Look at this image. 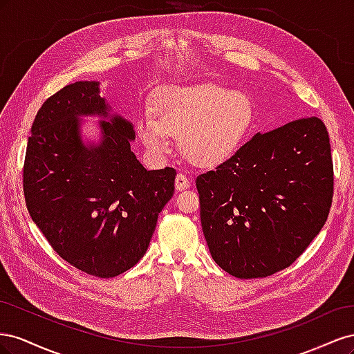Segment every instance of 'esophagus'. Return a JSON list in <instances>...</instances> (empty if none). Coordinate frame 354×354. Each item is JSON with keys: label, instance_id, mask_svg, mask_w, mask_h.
Here are the masks:
<instances>
[{"label": "esophagus", "instance_id": "1", "mask_svg": "<svg viewBox=\"0 0 354 354\" xmlns=\"http://www.w3.org/2000/svg\"><path fill=\"white\" fill-rule=\"evenodd\" d=\"M190 187V180L183 174L178 173L176 177V189L177 190H186Z\"/></svg>", "mask_w": 354, "mask_h": 354}]
</instances>
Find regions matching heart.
<instances>
[{"instance_id":"heart-1","label":"heart","mask_w":354,"mask_h":354,"mask_svg":"<svg viewBox=\"0 0 354 354\" xmlns=\"http://www.w3.org/2000/svg\"><path fill=\"white\" fill-rule=\"evenodd\" d=\"M255 124V106L243 91L216 82L167 85L153 99V111L138 113L136 128L147 152L164 156L171 137L192 162L218 165L239 152Z\"/></svg>"}]
</instances>
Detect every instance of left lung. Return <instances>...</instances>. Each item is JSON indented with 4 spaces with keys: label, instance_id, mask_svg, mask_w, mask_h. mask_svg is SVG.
Returning a JSON list of instances; mask_svg holds the SVG:
<instances>
[{
    "label": "left lung",
    "instance_id": "left-lung-1",
    "mask_svg": "<svg viewBox=\"0 0 354 354\" xmlns=\"http://www.w3.org/2000/svg\"><path fill=\"white\" fill-rule=\"evenodd\" d=\"M201 223L224 272L266 277L291 266L324 227L334 194L329 136L316 116L257 133L196 178Z\"/></svg>",
    "mask_w": 354,
    "mask_h": 354
}]
</instances>
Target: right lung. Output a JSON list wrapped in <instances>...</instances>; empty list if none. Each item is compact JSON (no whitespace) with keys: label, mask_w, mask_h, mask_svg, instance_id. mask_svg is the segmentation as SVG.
Returning a JSON list of instances; mask_svg holds the SVG:
<instances>
[{"label":"right lung","mask_w":354,"mask_h":354,"mask_svg":"<svg viewBox=\"0 0 354 354\" xmlns=\"http://www.w3.org/2000/svg\"><path fill=\"white\" fill-rule=\"evenodd\" d=\"M101 118L99 144L80 121ZM130 121L111 113L99 81H78L44 102L30 128L24 168L26 207L63 260L99 277L131 269L146 254L176 169L147 171L131 151Z\"/></svg>","instance_id":"add662e5"}]
</instances>
